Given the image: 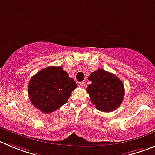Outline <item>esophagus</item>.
Wrapping results in <instances>:
<instances>
[{
  "mask_svg": "<svg viewBox=\"0 0 155 155\" xmlns=\"http://www.w3.org/2000/svg\"><path fill=\"white\" fill-rule=\"evenodd\" d=\"M84 82H80V83L78 84V85H79V87H84Z\"/></svg>",
  "mask_w": 155,
  "mask_h": 155,
  "instance_id": "1",
  "label": "esophagus"
}]
</instances>
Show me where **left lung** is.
Listing matches in <instances>:
<instances>
[{
    "label": "left lung",
    "mask_w": 155,
    "mask_h": 155,
    "mask_svg": "<svg viewBox=\"0 0 155 155\" xmlns=\"http://www.w3.org/2000/svg\"><path fill=\"white\" fill-rule=\"evenodd\" d=\"M92 83L87 88L90 100L102 112H112L123 102L125 89L122 81L116 75L99 68L88 78Z\"/></svg>",
    "instance_id": "obj_1"
}]
</instances>
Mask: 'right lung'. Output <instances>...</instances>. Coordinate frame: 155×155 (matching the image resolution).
Returning <instances> with one entry per match:
<instances>
[{"mask_svg":"<svg viewBox=\"0 0 155 155\" xmlns=\"http://www.w3.org/2000/svg\"><path fill=\"white\" fill-rule=\"evenodd\" d=\"M76 87L74 81L62 68L51 66L31 78L28 94L36 108L44 113H50L66 104Z\"/></svg>","mask_w":155,"mask_h":155,"instance_id":"1","label":"right lung"}]
</instances>
